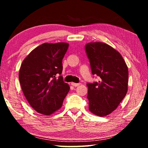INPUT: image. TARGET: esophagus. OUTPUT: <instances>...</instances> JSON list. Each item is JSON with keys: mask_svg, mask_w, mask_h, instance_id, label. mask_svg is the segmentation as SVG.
<instances>
[{"mask_svg": "<svg viewBox=\"0 0 148 148\" xmlns=\"http://www.w3.org/2000/svg\"><path fill=\"white\" fill-rule=\"evenodd\" d=\"M71 85H72V86H74V87H77V86H79L80 84H76V83H74V82H72Z\"/></svg>", "mask_w": 148, "mask_h": 148, "instance_id": "obj_1", "label": "esophagus"}]
</instances>
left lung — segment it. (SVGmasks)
<instances>
[{
    "mask_svg": "<svg viewBox=\"0 0 148 148\" xmlns=\"http://www.w3.org/2000/svg\"><path fill=\"white\" fill-rule=\"evenodd\" d=\"M92 74L99 81L87 84L89 111L95 116H106L116 110L128 91V67L119 51L102 42L86 46Z\"/></svg>",
    "mask_w": 148,
    "mask_h": 148,
    "instance_id": "1",
    "label": "left lung"
}]
</instances>
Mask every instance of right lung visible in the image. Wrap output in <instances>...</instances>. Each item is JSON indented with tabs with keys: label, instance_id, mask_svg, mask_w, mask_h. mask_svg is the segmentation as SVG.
Wrapping results in <instances>:
<instances>
[{
	"label": "right lung",
	"instance_id": "add662e5",
	"mask_svg": "<svg viewBox=\"0 0 148 148\" xmlns=\"http://www.w3.org/2000/svg\"><path fill=\"white\" fill-rule=\"evenodd\" d=\"M65 42L44 43L22 62L19 79L27 101L34 110L45 116L58 111L70 90L61 74L62 61L69 48Z\"/></svg>",
	"mask_w": 148,
	"mask_h": 148
}]
</instances>
